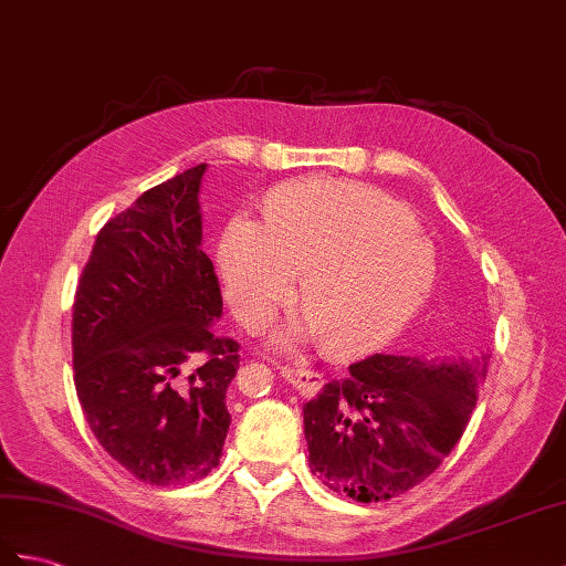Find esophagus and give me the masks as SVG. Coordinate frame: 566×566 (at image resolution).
I'll return each instance as SVG.
<instances>
[{
    "mask_svg": "<svg viewBox=\"0 0 566 566\" xmlns=\"http://www.w3.org/2000/svg\"><path fill=\"white\" fill-rule=\"evenodd\" d=\"M281 377L291 384L293 389H297L302 396H314L322 389V375H316L312 369H302V367H283Z\"/></svg>",
    "mask_w": 566,
    "mask_h": 566,
    "instance_id": "1",
    "label": "esophagus"
}]
</instances>
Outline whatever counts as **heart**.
<instances>
[{
  "mask_svg": "<svg viewBox=\"0 0 566 566\" xmlns=\"http://www.w3.org/2000/svg\"><path fill=\"white\" fill-rule=\"evenodd\" d=\"M218 269L232 312L259 326L293 293L322 346L360 357L387 346L418 314L437 279L432 244L387 191L346 179H302L273 191L266 223L232 216L218 240ZM310 336L297 322L275 334L295 348Z\"/></svg>",
  "mask_w": 566,
  "mask_h": 566,
  "instance_id": "1",
  "label": "heart"
}]
</instances>
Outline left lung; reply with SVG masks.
<instances>
[{
    "mask_svg": "<svg viewBox=\"0 0 566 566\" xmlns=\"http://www.w3.org/2000/svg\"><path fill=\"white\" fill-rule=\"evenodd\" d=\"M473 357L371 355L305 412L310 468L328 490L384 502L432 475L461 439L488 375Z\"/></svg>",
    "mask_w": 566,
    "mask_h": 566,
    "instance_id": "left-lung-1",
    "label": "left lung"
}]
</instances>
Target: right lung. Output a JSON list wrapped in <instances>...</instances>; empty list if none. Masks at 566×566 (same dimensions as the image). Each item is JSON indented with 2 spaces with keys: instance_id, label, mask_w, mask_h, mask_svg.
I'll return each mask as SVG.
<instances>
[{
  "instance_id": "right-lung-1",
  "label": "right lung",
  "mask_w": 566,
  "mask_h": 566,
  "mask_svg": "<svg viewBox=\"0 0 566 566\" xmlns=\"http://www.w3.org/2000/svg\"><path fill=\"white\" fill-rule=\"evenodd\" d=\"M209 165L175 175L95 238L74 300L78 403L101 447L150 485L209 475L230 427L238 343L218 338L223 297L203 254Z\"/></svg>"
}]
</instances>
